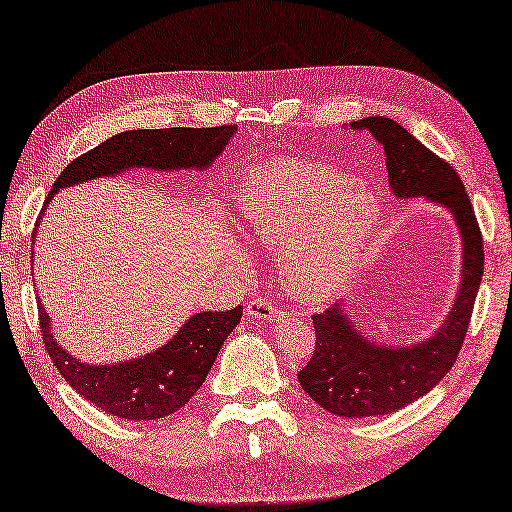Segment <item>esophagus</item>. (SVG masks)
Masks as SVG:
<instances>
[{"mask_svg": "<svg viewBox=\"0 0 512 512\" xmlns=\"http://www.w3.org/2000/svg\"><path fill=\"white\" fill-rule=\"evenodd\" d=\"M247 317L249 320H283L286 313L276 304H272V301H249Z\"/></svg>", "mask_w": 512, "mask_h": 512, "instance_id": "esophagus-1", "label": "esophagus"}]
</instances>
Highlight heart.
I'll use <instances>...</instances> for the list:
<instances>
[{"label":"heart","instance_id":"1","mask_svg":"<svg viewBox=\"0 0 512 512\" xmlns=\"http://www.w3.org/2000/svg\"><path fill=\"white\" fill-rule=\"evenodd\" d=\"M233 208L251 240L283 249V281L311 301L345 286L381 217L370 186L304 161L249 170L233 188Z\"/></svg>","mask_w":512,"mask_h":512}]
</instances>
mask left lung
I'll return each instance as SVG.
<instances>
[{"mask_svg": "<svg viewBox=\"0 0 512 512\" xmlns=\"http://www.w3.org/2000/svg\"><path fill=\"white\" fill-rule=\"evenodd\" d=\"M351 131H370L385 154L390 190L397 199L424 197L456 222L463 258L456 297L442 324L410 345H385L365 335L351 304L338 301L313 315L315 351L297 374L315 404L338 417H381L413 404L445 379L463 347L476 292L483 276V238L458 172L420 140L383 115L351 122Z\"/></svg>", "mask_w": 512, "mask_h": 512, "instance_id": "obj_1", "label": "left lung"}]
</instances>
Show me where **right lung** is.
Here are the masks:
<instances>
[{"label": "right lung", "mask_w": 512, "mask_h": 512, "mask_svg": "<svg viewBox=\"0 0 512 512\" xmlns=\"http://www.w3.org/2000/svg\"><path fill=\"white\" fill-rule=\"evenodd\" d=\"M236 133V124L211 129L179 127L117 133L65 167L61 177L54 181V188L49 190L36 226L43 220L49 201L63 188L79 186L92 179L120 177L138 167L152 172H204L208 165L215 163V158L224 152ZM36 231H33V238H36ZM38 313L49 356L74 392L120 420L147 422L177 413L188 404L211 372L226 335L240 324L242 308L236 306L222 313H195L163 347L147 351L138 358L99 365L74 358L70 351L63 349L56 340L49 313L40 297Z\"/></svg>", "instance_id": "1"}]
</instances>
